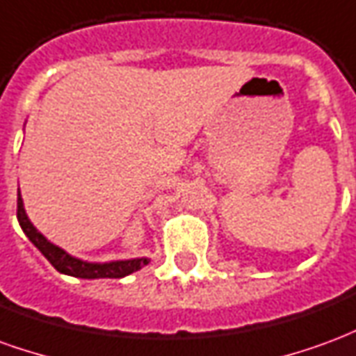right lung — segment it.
<instances>
[{"mask_svg": "<svg viewBox=\"0 0 356 356\" xmlns=\"http://www.w3.org/2000/svg\"><path fill=\"white\" fill-rule=\"evenodd\" d=\"M17 219L22 232L26 234L28 240L34 244L43 257L57 268L58 273L68 276H76V278H86V280H93V278H124V276L131 275L135 270H139L145 265H148V257H133V259H116V261H86L80 257H74L66 250H63L57 244H53L51 240L43 236L42 232L38 231L34 223L30 221V217L26 216V209H24V202L20 196L19 188V198H17Z\"/></svg>", "mask_w": 356, "mask_h": 356, "instance_id": "obj_1", "label": "right lung"}]
</instances>
